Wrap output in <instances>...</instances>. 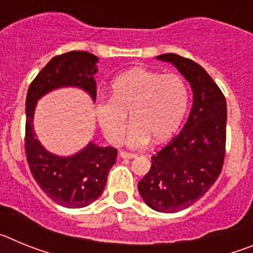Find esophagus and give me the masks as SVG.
Instances as JSON below:
<instances>
[{
    "label": "esophagus",
    "instance_id": "1",
    "mask_svg": "<svg viewBox=\"0 0 253 253\" xmlns=\"http://www.w3.org/2000/svg\"><path fill=\"white\" fill-rule=\"evenodd\" d=\"M120 157H122V158H129V160H131V158H137V154L122 151V152H120Z\"/></svg>",
    "mask_w": 253,
    "mask_h": 253
}]
</instances>
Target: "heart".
Segmentation results:
<instances>
[{
    "label": "heart",
    "instance_id": "obj_1",
    "mask_svg": "<svg viewBox=\"0 0 253 253\" xmlns=\"http://www.w3.org/2000/svg\"><path fill=\"white\" fill-rule=\"evenodd\" d=\"M189 107V88L181 76L133 68L122 73L110 86V99L96 102L95 113L105 138L122 142L128 125V144L146 146L153 138L165 142L177 131Z\"/></svg>",
    "mask_w": 253,
    "mask_h": 253
}]
</instances>
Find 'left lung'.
<instances>
[{
	"instance_id": "left-lung-1",
	"label": "left lung",
	"mask_w": 253,
	"mask_h": 253,
	"mask_svg": "<svg viewBox=\"0 0 253 253\" xmlns=\"http://www.w3.org/2000/svg\"><path fill=\"white\" fill-rule=\"evenodd\" d=\"M157 59L172 63L186 78L193 90V107L182 130L152 156L151 169L138 182V191L156 211L177 213L203 198L222 172L227 102L200 64L175 53Z\"/></svg>"
}]
</instances>
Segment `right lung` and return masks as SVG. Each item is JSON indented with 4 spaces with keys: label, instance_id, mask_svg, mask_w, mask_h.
Masks as SVG:
<instances>
[{
    "label": "right lung",
    "instance_id": "add662e5",
    "mask_svg": "<svg viewBox=\"0 0 253 253\" xmlns=\"http://www.w3.org/2000/svg\"><path fill=\"white\" fill-rule=\"evenodd\" d=\"M99 58L88 51L73 50L51 58L31 82L26 95L25 152L31 175L40 189L64 208H84L93 203L105 189L107 175L115 165L118 149L90 142L69 157L46 151L34 131V111L40 97L59 87H78L96 100Z\"/></svg>",
    "mask_w": 253,
    "mask_h": 253
}]
</instances>
